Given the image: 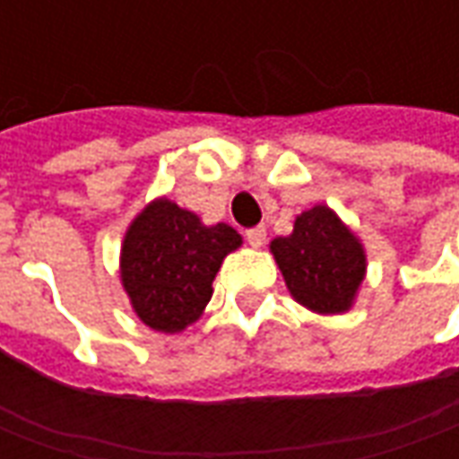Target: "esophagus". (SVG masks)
<instances>
[{
    "mask_svg": "<svg viewBox=\"0 0 459 459\" xmlns=\"http://www.w3.org/2000/svg\"><path fill=\"white\" fill-rule=\"evenodd\" d=\"M265 236H268V233H265V226H255V229L246 230V240H248L253 248H260V246L265 243Z\"/></svg>",
    "mask_w": 459,
    "mask_h": 459,
    "instance_id": "esophagus-1",
    "label": "esophagus"
}]
</instances>
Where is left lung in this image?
Segmentation results:
<instances>
[{"mask_svg":"<svg viewBox=\"0 0 459 459\" xmlns=\"http://www.w3.org/2000/svg\"><path fill=\"white\" fill-rule=\"evenodd\" d=\"M288 292L317 315H344L354 307L366 278L361 238L327 204L302 211L292 233L270 240Z\"/></svg>","mask_w":459,"mask_h":459,"instance_id":"1","label":"left lung"}]
</instances>
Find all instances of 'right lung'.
<instances>
[{
    "instance_id": "add662e5",
    "label": "right lung",
    "mask_w": 459,
    "mask_h": 459,
    "mask_svg": "<svg viewBox=\"0 0 459 459\" xmlns=\"http://www.w3.org/2000/svg\"><path fill=\"white\" fill-rule=\"evenodd\" d=\"M243 246L229 223L206 226L167 196L130 221L120 246V282L132 312L161 334H179L204 315L223 258Z\"/></svg>"
}]
</instances>
